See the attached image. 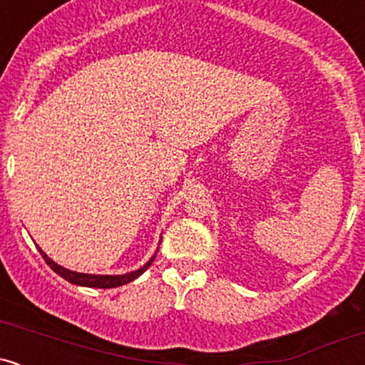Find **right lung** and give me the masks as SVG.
Listing matches in <instances>:
<instances>
[{
  "label": "right lung",
  "mask_w": 365,
  "mask_h": 365,
  "mask_svg": "<svg viewBox=\"0 0 365 365\" xmlns=\"http://www.w3.org/2000/svg\"><path fill=\"white\" fill-rule=\"evenodd\" d=\"M159 244H161V242H159ZM37 249H39V252L43 255L46 264L51 267L54 273L60 274L61 278L66 279L68 283L78 284V287H89V288H116V287H121V284L133 282V279L139 278V276L148 269L150 264H153L154 257H156V254H154L153 257L144 264V266L139 267V269L130 271V273H125V274H87V273H77V271L66 269V267H63L58 262H54L51 257H48V254H46L41 247H37Z\"/></svg>",
  "instance_id": "obj_1"
}]
</instances>
